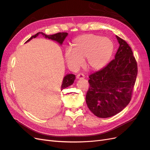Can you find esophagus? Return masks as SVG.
Listing matches in <instances>:
<instances>
[{
  "label": "esophagus",
  "instance_id": "34e87169",
  "mask_svg": "<svg viewBox=\"0 0 150 150\" xmlns=\"http://www.w3.org/2000/svg\"><path fill=\"white\" fill-rule=\"evenodd\" d=\"M85 78V76L83 74H78L77 75V76H76V78L77 79H84Z\"/></svg>",
  "mask_w": 150,
  "mask_h": 150
}]
</instances>
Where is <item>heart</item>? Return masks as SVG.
<instances>
[{
	"label": "heart",
	"mask_w": 150,
	"mask_h": 150,
	"mask_svg": "<svg viewBox=\"0 0 150 150\" xmlns=\"http://www.w3.org/2000/svg\"><path fill=\"white\" fill-rule=\"evenodd\" d=\"M114 51V44L107 38L94 34H86L76 38L72 49L65 52V58L68 65L78 69L86 64L90 70L99 71L105 67L110 62Z\"/></svg>",
	"instance_id": "1"
}]
</instances>
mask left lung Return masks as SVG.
Wrapping results in <instances>:
<instances>
[{"instance_id":"1","label":"left lung","mask_w":150,"mask_h":150,"mask_svg":"<svg viewBox=\"0 0 150 150\" xmlns=\"http://www.w3.org/2000/svg\"><path fill=\"white\" fill-rule=\"evenodd\" d=\"M116 38L120 46L114 59L89 77L86 102L89 110L101 118L115 116L128 105L138 74L132 50L125 40Z\"/></svg>"}]
</instances>
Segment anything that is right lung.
Returning <instances> with one entry per match:
<instances>
[{
  "label": "right lung",
  "instance_id": "add662e5",
  "mask_svg": "<svg viewBox=\"0 0 150 150\" xmlns=\"http://www.w3.org/2000/svg\"><path fill=\"white\" fill-rule=\"evenodd\" d=\"M39 34L42 35L43 37H44L45 38L54 40V41L58 42L60 45L62 44L63 42H64V40H65V39L68 35V34L66 33H59L57 34H55L53 35H46V34H44L43 33H40H40H38L35 35L32 36L30 39H29L28 40H27L25 43L30 41V40L31 39H33V38H35L36 37H38ZM75 79H76V76L74 74H66L64 77V78H63V80H62V83L61 85V91L63 89H64V88L68 87V86H69L73 84Z\"/></svg>",
  "mask_w": 150,
  "mask_h": 150
}]
</instances>
